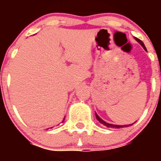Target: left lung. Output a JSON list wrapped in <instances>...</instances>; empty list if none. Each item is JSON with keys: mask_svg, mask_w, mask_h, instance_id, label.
<instances>
[{"mask_svg": "<svg viewBox=\"0 0 161 161\" xmlns=\"http://www.w3.org/2000/svg\"><path fill=\"white\" fill-rule=\"evenodd\" d=\"M135 39H136V40L137 41V42H139V43L140 44V45H141L142 47H143V49H144L145 51L147 52V49H146V47H145L143 42H142V41L140 40V39H139V38H136V37H135ZM95 115H96L97 119V120L99 121V123H102V124L104 125V126H107V127H109V128L119 129V128H123V127H127V126H131L132 124H133V123H132V124H130V125H114V124H110V123H106V122H105V121H104V120H102V119H101V118L99 117V116H98L96 112H95ZM135 123H136V122H135Z\"/></svg>", "mask_w": 161, "mask_h": 161, "instance_id": "8db88e82", "label": "left lung"}]
</instances>
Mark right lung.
<instances>
[{"instance_id": "1", "label": "right lung", "mask_w": 161, "mask_h": 161, "mask_svg": "<svg viewBox=\"0 0 161 161\" xmlns=\"http://www.w3.org/2000/svg\"><path fill=\"white\" fill-rule=\"evenodd\" d=\"M64 118H65V117H64ZM64 120L62 121V123H64Z\"/></svg>"}]
</instances>
